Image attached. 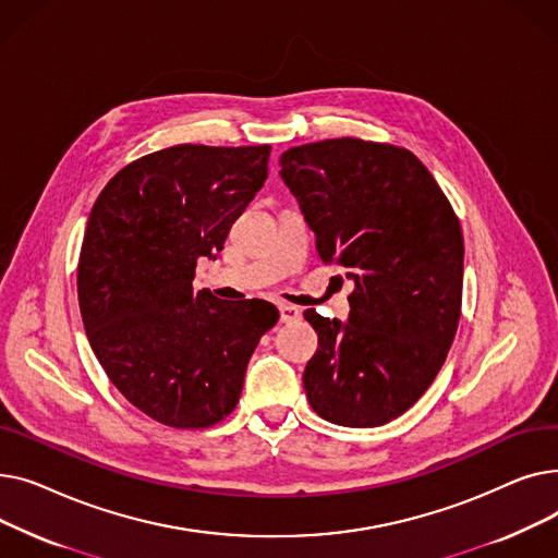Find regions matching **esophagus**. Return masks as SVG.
I'll return each instance as SVG.
<instances>
[{
  "label": "esophagus",
  "instance_id": "34e87169",
  "mask_svg": "<svg viewBox=\"0 0 558 558\" xmlns=\"http://www.w3.org/2000/svg\"><path fill=\"white\" fill-rule=\"evenodd\" d=\"M301 310L299 307H294V305H280V320L282 324H294V320H299L301 318Z\"/></svg>",
  "mask_w": 558,
  "mask_h": 558
}]
</instances>
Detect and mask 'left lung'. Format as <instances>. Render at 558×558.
<instances>
[{
    "label": "left lung",
    "mask_w": 558,
    "mask_h": 558,
    "mask_svg": "<svg viewBox=\"0 0 558 558\" xmlns=\"http://www.w3.org/2000/svg\"><path fill=\"white\" fill-rule=\"evenodd\" d=\"M280 175L324 262L353 280L345 324L314 310L318 348L303 373L314 412L343 427L404 414L452 345L463 238L450 201L407 149L357 137L291 146Z\"/></svg>",
    "instance_id": "left-lung-1"
}]
</instances>
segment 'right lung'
I'll use <instances>...</instances> for the list:
<instances>
[{
  "label": "right lung",
  "instance_id": "1",
  "mask_svg": "<svg viewBox=\"0 0 558 558\" xmlns=\"http://www.w3.org/2000/svg\"><path fill=\"white\" fill-rule=\"evenodd\" d=\"M269 144H175L114 173L87 219L76 287L85 335L110 383L154 421L198 429L238 404L267 301L194 291L198 257H217L267 181Z\"/></svg>",
  "mask_w": 558,
  "mask_h": 558
}]
</instances>
